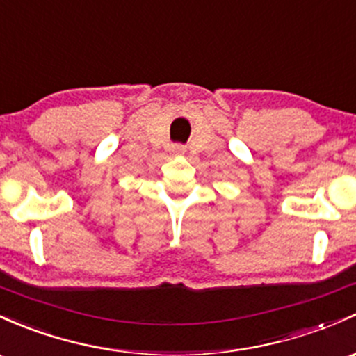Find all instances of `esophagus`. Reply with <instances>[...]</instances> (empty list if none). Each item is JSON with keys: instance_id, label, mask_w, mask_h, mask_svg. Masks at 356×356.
Listing matches in <instances>:
<instances>
[{"instance_id": "34e87169", "label": "esophagus", "mask_w": 356, "mask_h": 356, "mask_svg": "<svg viewBox=\"0 0 356 356\" xmlns=\"http://www.w3.org/2000/svg\"><path fill=\"white\" fill-rule=\"evenodd\" d=\"M171 152H173L175 156L185 154V146H179V144H175V146H171Z\"/></svg>"}]
</instances>
